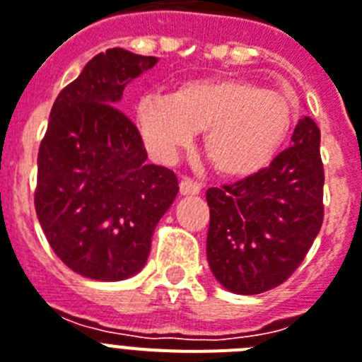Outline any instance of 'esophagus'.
Listing matches in <instances>:
<instances>
[{
  "mask_svg": "<svg viewBox=\"0 0 362 362\" xmlns=\"http://www.w3.org/2000/svg\"><path fill=\"white\" fill-rule=\"evenodd\" d=\"M179 190H181L183 196H196V194H199V190H202V185H199L198 181H194V179L185 177L181 179V183H179Z\"/></svg>",
  "mask_w": 362,
  "mask_h": 362,
  "instance_id": "34e87169",
  "label": "esophagus"
}]
</instances>
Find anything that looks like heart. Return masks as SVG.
<instances>
[{
  "label": "heart",
  "instance_id": "1",
  "mask_svg": "<svg viewBox=\"0 0 362 362\" xmlns=\"http://www.w3.org/2000/svg\"><path fill=\"white\" fill-rule=\"evenodd\" d=\"M294 118L288 95L244 79L192 81L174 95L148 94L136 105L139 131L155 159L172 163L192 144L196 131H205L209 159L229 177L267 168Z\"/></svg>",
  "mask_w": 362,
  "mask_h": 362
}]
</instances>
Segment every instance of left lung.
<instances>
[{
  "label": "left lung",
  "mask_w": 362,
  "mask_h": 362,
  "mask_svg": "<svg viewBox=\"0 0 362 362\" xmlns=\"http://www.w3.org/2000/svg\"><path fill=\"white\" fill-rule=\"evenodd\" d=\"M268 168L209 188L207 261L235 294L272 291L300 267L324 222L320 129L309 116Z\"/></svg>",
  "instance_id": "obj_1"
}]
</instances>
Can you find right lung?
Returning a JSON list of instances; mask_svg holds the SVG:
<instances>
[{"mask_svg": "<svg viewBox=\"0 0 362 362\" xmlns=\"http://www.w3.org/2000/svg\"><path fill=\"white\" fill-rule=\"evenodd\" d=\"M155 64L157 57L122 47L98 53L52 107L35 209L53 252L79 276L122 281L139 274L179 192L172 170L146 163L136 125L116 107L127 83Z\"/></svg>", "mask_w": 362, "mask_h": 362, "instance_id": "1", "label": "right lung"}]
</instances>
